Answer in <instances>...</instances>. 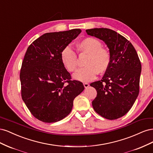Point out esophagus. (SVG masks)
Wrapping results in <instances>:
<instances>
[{"instance_id":"esophagus-1","label":"esophagus","mask_w":153,"mask_h":153,"mask_svg":"<svg viewBox=\"0 0 153 153\" xmlns=\"http://www.w3.org/2000/svg\"><path fill=\"white\" fill-rule=\"evenodd\" d=\"M84 85L85 89H87V88L89 86V84H88V83H84Z\"/></svg>"}]
</instances>
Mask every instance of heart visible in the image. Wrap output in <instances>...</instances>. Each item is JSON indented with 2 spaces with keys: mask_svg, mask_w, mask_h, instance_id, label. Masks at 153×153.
<instances>
[{
  "mask_svg": "<svg viewBox=\"0 0 153 153\" xmlns=\"http://www.w3.org/2000/svg\"><path fill=\"white\" fill-rule=\"evenodd\" d=\"M77 47L83 53L88 54L85 66L80 68L73 74L75 80L87 82L94 80L97 73H103L110 66L111 54L110 51L102 47L98 39L88 37L78 43ZM61 61L69 72L75 71L77 68L78 57L76 52L70 45L64 47L61 53Z\"/></svg>",
  "mask_w": 153,
  "mask_h": 153,
  "instance_id": "obj_1",
  "label": "heart"
}]
</instances>
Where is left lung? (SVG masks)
Listing matches in <instances>:
<instances>
[{"mask_svg":"<svg viewBox=\"0 0 153 153\" xmlns=\"http://www.w3.org/2000/svg\"><path fill=\"white\" fill-rule=\"evenodd\" d=\"M107 45L111 62L102 79L92 82L97 91L92 105L103 117L114 120L131 109L139 93L141 63L132 44L115 31L106 28L86 30Z\"/></svg>","mask_w":153,"mask_h":153,"instance_id":"1","label":"left lung"}]
</instances>
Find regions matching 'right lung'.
I'll return each instance as SVG.
<instances>
[{
  "label": "right lung",
  "instance_id": "add662e5",
  "mask_svg": "<svg viewBox=\"0 0 153 153\" xmlns=\"http://www.w3.org/2000/svg\"><path fill=\"white\" fill-rule=\"evenodd\" d=\"M79 29L46 33L29 45L20 69L22 98L34 117L44 123L61 121L71 112L73 100L84 90L63 65L62 49Z\"/></svg>",
  "mask_w": 153,
  "mask_h": 153
}]
</instances>
